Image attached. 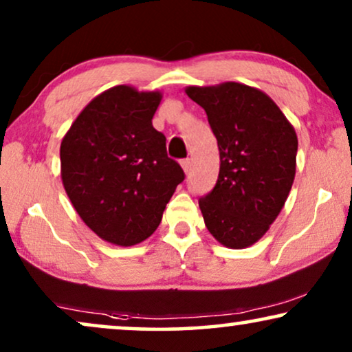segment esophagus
I'll list each match as a JSON object with an SVG mask.
<instances>
[{"label":"esophagus","instance_id":"1","mask_svg":"<svg viewBox=\"0 0 352 352\" xmlns=\"http://www.w3.org/2000/svg\"><path fill=\"white\" fill-rule=\"evenodd\" d=\"M181 166H182V170H184V173L187 175V173H189V170H190V160H189V158L182 160L181 162Z\"/></svg>","mask_w":352,"mask_h":352}]
</instances>
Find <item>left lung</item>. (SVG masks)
Here are the masks:
<instances>
[{
    "instance_id": "8db88e82",
    "label": "left lung",
    "mask_w": 352,
    "mask_h": 352,
    "mask_svg": "<svg viewBox=\"0 0 352 352\" xmlns=\"http://www.w3.org/2000/svg\"><path fill=\"white\" fill-rule=\"evenodd\" d=\"M218 139L219 175L199 206L210 234L242 250L267 232L290 194L298 138L278 105L261 89L235 81L187 86Z\"/></svg>"
}]
</instances>
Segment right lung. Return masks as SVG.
<instances>
[{
  "mask_svg": "<svg viewBox=\"0 0 352 352\" xmlns=\"http://www.w3.org/2000/svg\"><path fill=\"white\" fill-rule=\"evenodd\" d=\"M160 91L113 86L81 110L60 142V177L83 223L131 247L155 232L184 171L152 126Z\"/></svg>",
  "mask_w": 352,
  "mask_h": 352,
  "instance_id": "1",
  "label": "right lung"
}]
</instances>
